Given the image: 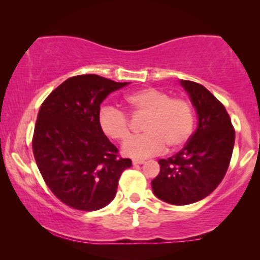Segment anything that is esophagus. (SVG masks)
Segmentation results:
<instances>
[{
	"mask_svg": "<svg viewBox=\"0 0 260 260\" xmlns=\"http://www.w3.org/2000/svg\"><path fill=\"white\" fill-rule=\"evenodd\" d=\"M144 163V159H138V158H135L133 159V165L134 166H137V165H143Z\"/></svg>",
	"mask_w": 260,
	"mask_h": 260,
	"instance_id": "obj_1",
	"label": "esophagus"
}]
</instances>
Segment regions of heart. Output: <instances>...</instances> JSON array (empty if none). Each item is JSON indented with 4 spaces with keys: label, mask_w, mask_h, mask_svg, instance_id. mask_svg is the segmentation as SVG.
Segmentation results:
<instances>
[{
    "label": "heart",
    "mask_w": 260,
    "mask_h": 260,
    "mask_svg": "<svg viewBox=\"0 0 260 260\" xmlns=\"http://www.w3.org/2000/svg\"><path fill=\"white\" fill-rule=\"evenodd\" d=\"M131 112L145 115L142 129L145 133L133 136L123 144V154L145 158L165 150L179 149L189 141L194 130L193 106L184 98H170L167 92L144 87L124 98ZM99 129L106 137L124 141L129 136V120L120 110L105 106L98 115Z\"/></svg>",
    "instance_id": "1"
}]
</instances>
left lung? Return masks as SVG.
Instances as JSON below:
<instances>
[{"label":"left lung","instance_id":"1","mask_svg":"<svg viewBox=\"0 0 260 260\" xmlns=\"http://www.w3.org/2000/svg\"><path fill=\"white\" fill-rule=\"evenodd\" d=\"M198 113V129L186 145L158 161L159 174L151 181L154 194L170 205L194 204L221 182L232 157L236 133L225 106L201 84L180 80Z\"/></svg>","mask_w":260,"mask_h":260}]
</instances>
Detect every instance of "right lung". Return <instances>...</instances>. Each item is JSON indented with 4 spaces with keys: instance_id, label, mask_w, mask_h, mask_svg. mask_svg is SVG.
Instances as JSON below:
<instances>
[{
    "instance_id": "right-lung-1",
    "label": "right lung",
    "mask_w": 260,
    "mask_h": 260,
    "mask_svg": "<svg viewBox=\"0 0 260 260\" xmlns=\"http://www.w3.org/2000/svg\"><path fill=\"white\" fill-rule=\"evenodd\" d=\"M125 85L97 74L69 78L39 110L33 136L38 168L52 193L74 209L108 206L131 167L98 125L102 102Z\"/></svg>"
}]
</instances>
